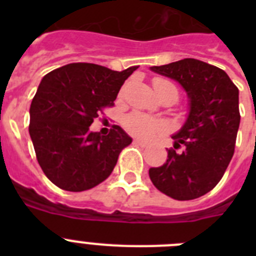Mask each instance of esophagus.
Returning a JSON list of instances; mask_svg holds the SVG:
<instances>
[{"instance_id": "1", "label": "esophagus", "mask_w": 256, "mask_h": 256, "mask_svg": "<svg viewBox=\"0 0 256 256\" xmlns=\"http://www.w3.org/2000/svg\"><path fill=\"white\" fill-rule=\"evenodd\" d=\"M133 142H134L136 144L141 146V148H148V142H144V141H142V140H138V138H134V140H133Z\"/></svg>"}]
</instances>
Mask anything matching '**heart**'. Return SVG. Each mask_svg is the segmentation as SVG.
I'll list each match as a JSON object with an SVG mask.
<instances>
[{
    "instance_id": "1",
    "label": "heart",
    "mask_w": 256,
    "mask_h": 256,
    "mask_svg": "<svg viewBox=\"0 0 256 256\" xmlns=\"http://www.w3.org/2000/svg\"><path fill=\"white\" fill-rule=\"evenodd\" d=\"M154 88H155L156 92L166 90V88H172V90L177 92L174 84H172L170 82L165 80V79H155ZM124 126L133 136H137V137L144 140H151L158 133L162 132L165 128L162 122L156 120L154 118L148 116L144 114H140V112H134V114H130V116H126V120H124Z\"/></svg>"
}]
</instances>
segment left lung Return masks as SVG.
I'll list each match as a JSON object with an SVG mask.
<instances>
[{"instance_id": "1", "label": "left lung", "mask_w": 256, "mask_h": 256, "mask_svg": "<svg viewBox=\"0 0 256 256\" xmlns=\"http://www.w3.org/2000/svg\"><path fill=\"white\" fill-rule=\"evenodd\" d=\"M180 83L188 97V115L162 166L150 168L154 186L176 200H194L222 180L234 152L240 126L238 88L224 70L196 58L151 66Z\"/></svg>"}]
</instances>
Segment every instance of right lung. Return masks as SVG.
Returning a JSON list of instances; mask_svg holds the SVG:
<instances>
[{
	"mask_svg": "<svg viewBox=\"0 0 256 256\" xmlns=\"http://www.w3.org/2000/svg\"><path fill=\"white\" fill-rule=\"evenodd\" d=\"M137 66L115 72L90 62H73L42 78L30 104L29 134L46 177L65 191L97 186L112 174L118 156L132 138L119 126L108 136L90 126Z\"/></svg>",
	"mask_w": 256,
	"mask_h": 256,
	"instance_id": "right-lung-1",
	"label": "right lung"
}]
</instances>
